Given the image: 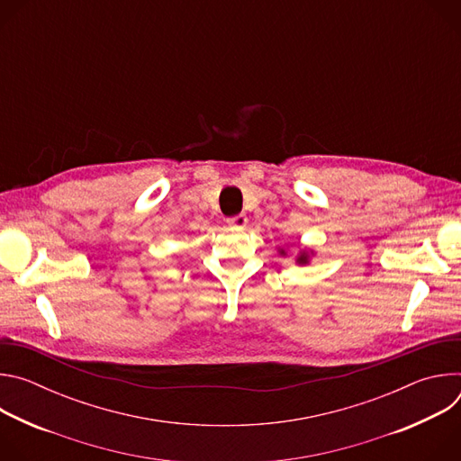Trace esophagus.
Instances as JSON below:
<instances>
[{
	"mask_svg": "<svg viewBox=\"0 0 461 461\" xmlns=\"http://www.w3.org/2000/svg\"><path fill=\"white\" fill-rule=\"evenodd\" d=\"M228 224H230L231 228H235V230H242V228L248 224V217H246L244 213H239V215H235V217H230V219H228Z\"/></svg>",
	"mask_w": 461,
	"mask_h": 461,
	"instance_id": "obj_1",
	"label": "esophagus"
}]
</instances>
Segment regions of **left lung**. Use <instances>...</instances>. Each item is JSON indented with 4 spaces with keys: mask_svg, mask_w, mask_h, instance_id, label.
<instances>
[{
    "mask_svg": "<svg viewBox=\"0 0 461 461\" xmlns=\"http://www.w3.org/2000/svg\"><path fill=\"white\" fill-rule=\"evenodd\" d=\"M279 253H281V255H286L285 249H279ZM297 262H299V265H306V262H308V253H306V251H301V255L297 257Z\"/></svg>",
    "mask_w": 461,
    "mask_h": 461,
    "instance_id": "obj_1",
    "label": "left lung"
}]
</instances>
